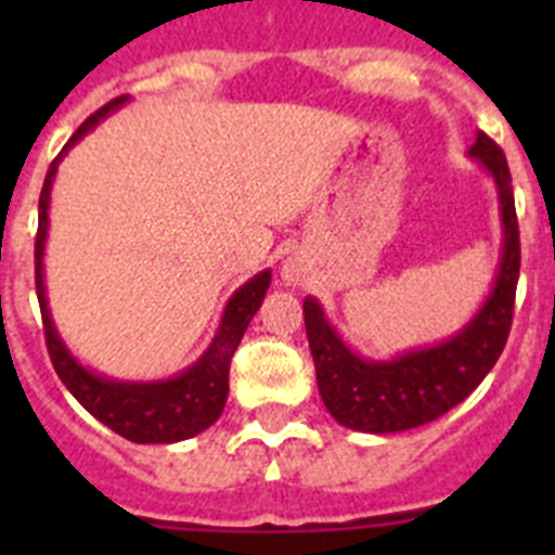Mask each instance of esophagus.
I'll use <instances>...</instances> for the list:
<instances>
[{
    "label": "esophagus",
    "instance_id": "esophagus-1",
    "mask_svg": "<svg viewBox=\"0 0 555 555\" xmlns=\"http://www.w3.org/2000/svg\"><path fill=\"white\" fill-rule=\"evenodd\" d=\"M281 278H283V283H286V286H300V283L306 281V269H302L297 261H286V263H283Z\"/></svg>",
    "mask_w": 555,
    "mask_h": 555
}]
</instances>
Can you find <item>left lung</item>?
<instances>
[{
	"instance_id": "left-lung-1",
	"label": "left lung",
	"mask_w": 555,
	"mask_h": 555,
	"mask_svg": "<svg viewBox=\"0 0 555 555\" xmlns=\"http://www.w3.org/2000/svg\"><path fill=\"white\" fill-rule=\"evenodd\" d=\"M467 155L487 169L498 191L503 242L492 288L459 331L434 345L370 358L347 345L317 297L302 302L322 403L345 428L358 434H400L434 423L473 395L506 347L519 278L512 175L500 146L483 132L475 135Z\"/></svg>"
}]
</instances>
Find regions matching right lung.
Here are the masks:
<instances>
[{"instance_id":"add662e5","label":"right lung","mask_w":555,"mask_h":555,"mask_svg":"<svg viewBox=\"0 0 555 555\" xmlns=\"http://www.w3.org/2000/svg\"><path fill=\"white\" fill-rule=\"evenodd\" d=\"M130 96H119V100L107 102L105 107L82 121L77 132L68 139L63 152L52 160L47 171L41 189V203H38V235H36V292L38 302H41L43 317V333H47L49 358L55 364L57 377L63 380L72 395L77 397V403L96 416L102 425L116 430L119 436L130 439L135 444H171L183 442L191 436L203 434L210 425L217 423L222 414L224 403H228V375H230V358H233L235 347L242 341L244 331L253 322V317L261 308L267 288L272 283V269L253 274L247 283L235 288L230 294L228 306L222 311L217 333L210 338V345L205 347L203 356L180 370L178 375L164 377V380H121V377L102 375V372L91 370L68 350L63 336L57 333L52 311H49L47 297V278H43V253H47L49 238V199H52V185H55V175L61 160L66 158V152L82 141V135L94 130L102 119H107L113 111H119L127 105Z\"/></svg>"}]
</instances>
